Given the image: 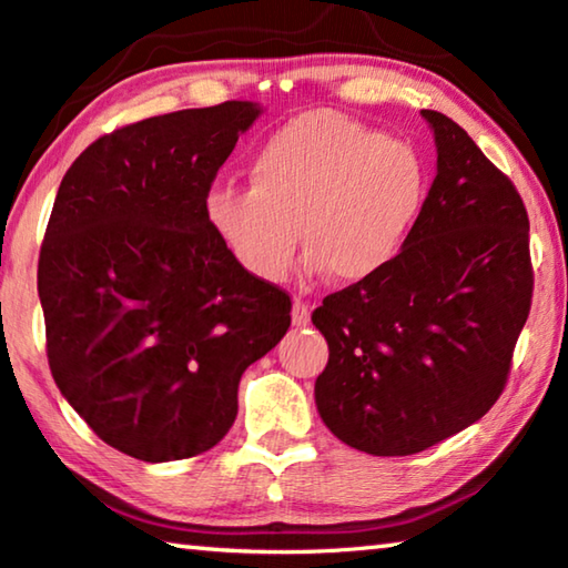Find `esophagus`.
<instances>
[{"instance_id": "34e87169", "label": "esophagus", "mask_w": 568, "mask_h": 568, "mask_svg": "<svg viewBox=\"0 0 568 568\" xmlns=\"http://www.w3.org/2000/svg\"><path fill=\"white\" fill-rule=\"evenodd\" d=\"M307 323H311V307L301 301H295L293 303V325L295 328H305Z\"/></svg>"}]
</instances>
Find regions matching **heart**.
<instances>
[{"label":"heart","mask_w":568,"mask_h":568,"mask_svg":"<svg viewBox=\"0 0 568 568\" xmlns=\"http://www.w3.org/2000/svg\"><path fill=\"white\" fill-rule=\"evenodd\" d=\"M247 175L250 190H210L205 213L235 261L263 283L283 281L301 237L307 275L368 281L408 243L428 192L416 148L338 112H305L281 124Z\"/></svg>","instance_id":"obj_1"}]
</instances>
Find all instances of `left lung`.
I'll return each mask as SVG.
<instances>
[{
    "mask_svg": "<svg viewBox=\"0 0 568 568\" xmlns=\"http://www.w3.org/2000/svg\"><path fill=\"white\" fill-rule=\"evenodd\" d=\"M436 178L396 261L313 313L328 341L315 406L335 438L410 456L486 416L531 307L528 215L464 128L420 110Z\"/></svg>",
    "mask_w": 568,
    "mask_h": 568,
    "instance_id": "8db88e82",
    "label": "left lung"
}]
</instances>
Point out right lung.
Here are the masks:
<instances>
[{
  "label": "right lung",
  "instance_id": "1",
  "mask_svg": "<svg viewBox=\"0 0 568 568\" xmlns=\"http://www.w3.org/2000/svg\"><path fill=\"white\" fill-rule=\"evenodd\" d=\"M261 114L235 100L128 124L57 190L37 271L52 378L104 444L148 464L220 444L240 376L291 328V297L250 275L205 213Z\"/></svg>",
  "mask_w": 568,
  "mask_h": 568
}]
</instances>
